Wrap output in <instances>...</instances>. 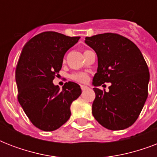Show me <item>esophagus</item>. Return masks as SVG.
Listing matches in <instances>:
<instances>
[{
    "mask_svg": "<svg viewBox=\"0 0 157 157\" xmlns=\"http://www.w3.org/2000/svg\"><path fill=\"white\" fill-rule=\"evenodd\" d=\"M81 90H82L85 91V90H88L89 87H88V86H84V85H81Z\"/></svg>",
    "mask_w": 157,
    "mask_h": 157,
    "instance_id": "1",
    "label": "esophagus"
}]
</instances>
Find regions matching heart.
Here are the masks:
<instances>
[{"label":"heart","mask_w":157,"mask_h":157,"mask_svg":"<svg viewBox=\"0 0 157 157\" xmlns=\"http://www.w3.org/2000/svg\"><path fill=\"white\" fill-rule=\"evenodd\" d=\"M89 78L88 74L86 72H83V71H79V72H75L72 75H71V79L73 81H76V82H86L87 81Z\"/></svg>","instance_id":"1"}]
</instances>
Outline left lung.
I'll return each mask as SVG.
<instances>
[{
	"label": "left lung",
	"mask_w": 157,
	"mask_h": 157,
	"mask_svg": "<svg viewBox=\"0 0 157 157\" xmlns=\"http://www.w3.org/2000/svg\"><path fill=\"white\" fill-rule=\"evenodd\" d=\"M85 42L98 56L97 73L92 83L95 86L94 117L111 130L131 126L148 94L150 74L141 51L131 40L116 33L86 37ZM105 82H111L108 92L97 88Z\"/></svg>",
	"instance_id": "left-lung-1"
}]
</instances>
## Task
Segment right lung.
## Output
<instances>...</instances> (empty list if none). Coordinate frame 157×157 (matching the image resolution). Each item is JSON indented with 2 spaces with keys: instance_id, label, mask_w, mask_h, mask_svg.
<instances>
[{
  "instance_id": "add662e5",
  "label": "right lung",
  "mask_w": 157,
  "mask_h": 157,
  "mask_svg": "<svg viewBox=\"0 0 157 157\" xmlns=\"http://www.w3.org/2000/svg\"><path fill=\"white\" fill-rule=\"evenodd\" d=\"M79 39L45 32L23 46L15 71L18 103L31 122L41 130L53 131L66 123L71 117V103L81 95V87L75 82L65 83L62 90L53 83L64 54Z\"/></svg>"
}]
</instances>
